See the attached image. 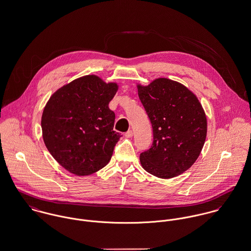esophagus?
<instances>
[{"label":"esophagus","instance_id":"1","mask_svg":"<svg viewBox=\"0 0 251 251\" xmlns=\"http://www.w3.org/2000/svg\"><path fill=\"white\" fill-rule=\"evenodd\" d=\"M125 136L126 137V138H130V137L133 136V132H132V130H128L127 132H126Z\"/></svg>","mask_w":251,"mask_h":251}]
</instances>
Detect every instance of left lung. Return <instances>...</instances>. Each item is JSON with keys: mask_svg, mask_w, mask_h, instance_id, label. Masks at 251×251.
<instances>
[{"mask_svg": "<svg viewBox=\"0 0 251 251\" xmlns=\"http://www.w3.org/2000/svg\"><path fill=\"white\" fill-rule=\"evenodd\" d=\"M137 89L153 129L152 146L140 154L141 165L156 177H176L201 152L207 134L204 109L193 92L169 78L137 84Z\"/></svg>", "mask_w": 251, "mask_h": 251, "instance_id": "8db88e82", "label": "left lung"}]
</instances>
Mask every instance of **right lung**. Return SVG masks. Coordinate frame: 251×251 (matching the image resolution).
Listing matches in <instances>:
<instances>
[{
    "label": "right lung",
    "mask_w": 251,
    "mask_h": 251,
    "mask_svg": "<svg viewBox=\"0 0 251 251\" xmlns=\"http://www.w3.org/2000/svg\"><path fill=\"white\" fill-rule=\"evenodd\" d=\"M116 82L88 75L54 92L46 103L42 136L52 157L69 173L84 176L105 167L121 133L113 130L115 113L108 104Z\"/></svg>",
    "instance_id": "right-lung-1"
}]
</instances>
